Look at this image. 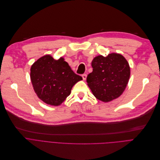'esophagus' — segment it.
Instances as JSON below:
<instances>
[{
	"label": "esophagus",
	"mask_w": 160,
	"mask_h": 160,
	"mask_svg": "<svg viewBox=\"0 0 160 160\" xmlns=\"http://www.w3.org/2000/svg\"><path fill=\"white\" fill-rule=\"evenodd\" d=\"M87 74L86 73H84V74H82V79H83V80H86V79H87Z\"/></svg>",
	"instance_id": "obj_1"
}]
</instances>
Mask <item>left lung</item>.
Masks as SVG:
<instances>
[{"label":"left lung","mask_w":160,"mask_h":160,"mask_svg":"<svg viewBox=\"0 0 160 160\" xmlns=\"http://www.w3.org/2000/svg\"><path fill=\"white\" fill-rule=\"evenodd\" d=\"M93 71L87 78L93 96L103 102L119 97L125 90L130 70L123 55L112 53L107 57L99 55L92 61Z\"/></svg>","instance_id":"left-lung-1"}]
</instances>
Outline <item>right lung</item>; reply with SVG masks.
<instances>
[{
    "label": "right lung",
    "instance_id": "add662e5",
    "mask_svg": "<svg viewBox=\"0 0 160 160\" xmlns=\"http://www.w3.org/2000/svg\"><path fill=\"white\" fill-rule=\"evenodd\" d=\"M30 78L37 96L48 105L58 106L71 93L75 84L82 79L62 58L55 60L46 55L31 67Z\"/></svg>",
    "mask_w": 160,
    "mask_h": 160
}]
</instances>
